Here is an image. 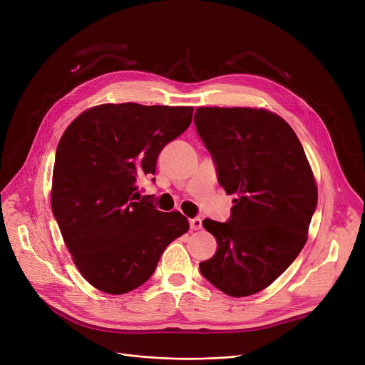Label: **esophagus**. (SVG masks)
<instances>
[{
	"label": "esophagus",
	"mask_w": 365,
	"mask_h": 365,
	"mask_svg": "<svg viewBox=\"0 0 365 365\" xmlns=\"http://www.w3.org/2000/svg\"><path fill=\"white\" fill-rule=\"evenodd\" d=\"M189 225H190V230H200L202 227V220L200 217L190 218L189 220Z\"/></svg>",
	"instance_id": "esophagus-1"
}]
</instances>
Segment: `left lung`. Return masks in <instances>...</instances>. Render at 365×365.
Here are the masks:
<instances>
[{
    "instance_id": "obj_1",
    "label": "left lung",
    "mask_w": 365,
    "mask_h": 365,
    "mask_svg": "<svg viewBox=\"0 0 365 365\" xmlns=\"http://www.w3.org/2000/svg\"><path fill=\"white\" fill-rule=\"evenodd\" d=\"M196 132L218 183L236 193L227 222L204 220L217 240L201 274L231 297L271 285L302 252L317 187L300 140L278 115L249 108H197Z\"/></svg>"
}]
</instances>
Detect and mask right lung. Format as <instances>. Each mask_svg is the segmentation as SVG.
I'll return each instance as SVG.
<instances>
[{"label":"right lung","instance_id":"obj_1","mask_svg":"<svg viewBox=\"0 0 365 365\" xmlns=\"http://www.w3.org/2000/svg\"><path fill=\"white\" fill-rule=\"evenodd\" d=\"M193 108L102 105L63 132L52 212L78 271L97 289L119 295L141 287L165 247L189 230L180 212L155 210L138 183L155 173L158 154L189 128Z\"/></svg>","mask_w":365,"mask_h":365}]
</instances>
